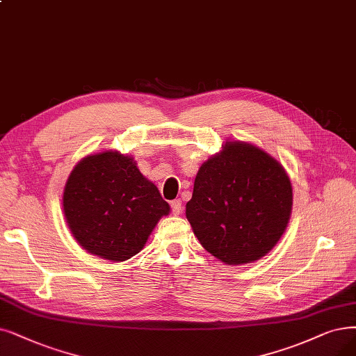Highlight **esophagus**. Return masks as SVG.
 <instances>
[{
    "label": "esophagus",
    "mask_w": 356,
    "mask_h": 356,
    "mask_svg": "<svg viewBox=\"0 0 356 356\" xmlns=\"http://www.w3.org/2000/svg\"><path fill=\"white\" fill-rule=\"evenodd\" d=\"M170 211H172V215H179V213L182 211V202L179 200V198H177V200L170 202Z\"/></svg>",
    "instance_id": "34e87169"
}]
</instances>
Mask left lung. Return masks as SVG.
<instances>
[{
    "label": "left lung",
    "mask_w": 356,
    "mask_h": 356,
    "mask_svg": "<svg viewBox=\"0 0 356 356\" xmlns=\"http://www.w3.org/2000/svg\"><path fill=\"white\" fill-rule=\"evenodd\" d=\"M291 181L261 149L231 141L198 169L186 215L200 244L226 264L261 259L285 232Z\"/></svg>",
    "instance_id": "1"
}]
</instances>
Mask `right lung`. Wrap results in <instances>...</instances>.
Masks as SVG:
<instances>
[{
    "mask_svg": "<svg viewBox=\"0 0 356 356\" xmlns=\"http://www.w3.org/2000/svg\"><path fill=\"white\" fill-rule=\"evenodd\" d=\"M63 206L77 243L111 261L131 259L169 213V204L134 159L117 152L84 158L65 184Z\"/></svg>",
    "mask_w": 356,
    "mask_h": 356,
    "instance_id": "add662e5",
    "label": "right lung"
}]
</instances>
